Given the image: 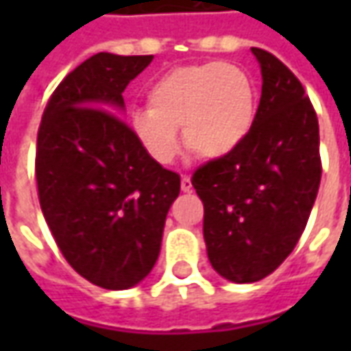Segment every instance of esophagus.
Returning a JSON list of instances; mask_svg holds the SVG:
<instances>
[{
	"instance_id": "esophagus-1",
	"label": "esophagus",
	"mask_w": 351,
	"mask_h": 351,
	"mask_svg": "<svg viewBox=\"0 0 351 351\" xmlns=\"http://www.w3.org/2000/svg\"><path fill=\"white\" fill-rule=\"evenodd\" d=\"M193 189V185H191V180H189V176H182V191L183 193H189Z\"/></svg>"
}]
</instances>
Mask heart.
Listing matches in <instances>:
<instances>
[{
    "instance_id": "heart-1",
    "label": "heart",
    "mask_w": 351,
    "mask_h": 351,
    "mask_svg": "<svg viewBox=\"0 0 351 351\" xmlns=\"http://www.w3.org/2000/svg\"><path fill=\"white\" fill-rule=\"evenodd\" d=\"M258 95L246 70L228 62L176 68L148 91V109L130 117V128L144 152L168 166L185 146L201 158H224L250 136Z\"/></svg>"
}]
</instances>
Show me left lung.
I'll list each match as a JSON object with an SVG mask.
<instances>
[{"instance_id": "left-lung-1", "label": "left lung", "mask_w": 351, "mask_h": 351, "mask_svg": "<svg viewBox=\"0 0 351 351\" xmlns=\"http://www.w3.org/2000/svg\"><path fill=\"white\" fill-rule=\"evenodd\" d=\"M262 97L246 142L193 171L203 201L210 265L234 283L274 274L303 234L320 185L318 119L303 84L283 62L252 48Z\"/></svg>"}]
</instances>
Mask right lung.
Segmentation results:
<instances>
[{
  "instance_id": "1",
  "label": "right lung",
  "mask_w": 351,
  "mask_h": 351,
  "mask_svg": "<svg viewBox=\"0 0 351 351\" xmlns=\"http://www.w3.org/2000/svg\"><path fill=\"white\" fill-rule=\"evenodd\" d=\"M154 56L93 54L52 91L36 136L40 209L62 256L89 283L128 289L154 267L180 176L144 152L119 115Z\"/></svg>"
}]
</instances>
